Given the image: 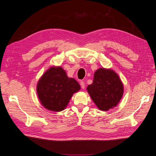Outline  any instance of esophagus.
<instances>
[{
	"instance_id": "34e87169",
	"label": "esophagus",
	"mask_w": 156,
	"mask_h": 156,
	"mask_svg": "<svg viewBox=\"0 0 156 156\" xmlns=\"http://www.w3.org/2000/svg\"><path fill=\"white\" fill-rule=\"evenodd\" d=\"M80 84H81V88H83V89H84V87H85V84H84V81H81L80 82Z\"/></svg>"
}]
</instances>
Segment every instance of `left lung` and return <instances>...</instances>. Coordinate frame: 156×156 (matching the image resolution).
<instances>
[{"instance_id": "1", "label": "left lung", "mask_w": 156, "mask_h": 156, "mask_svg": "<svg viewBox=\"0 0 156 156\" xmlns=\"http://www.w3.org/2000/svg\"><path fill=\"white\" fill-rule=\"evenodd\" d=\"M87 90L98 109L107 111L119 104L124 94V84L114 70L100 68L94 73L93 82Z\"/></svg>"}]
</instances>
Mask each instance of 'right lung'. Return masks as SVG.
<instances>
[{
    "instance_id": "obj_1",
    "label": "right lung",
    "mask_w": 156,
    "mask_h": 156,
    "mask_svg": "<svg viewBox=\"0 0 156 156\" xmlns=\"http://www.w3.org/2000/svg\"><path fill=\"white\" fill-rule=\"evenodd\" d=\"M80 89L76 80L68 77L62 67L56 66L41 75L36 85L37 95L42 106L55 112L64 110L73 94Z\"/></svg>"
}]
</instances>
